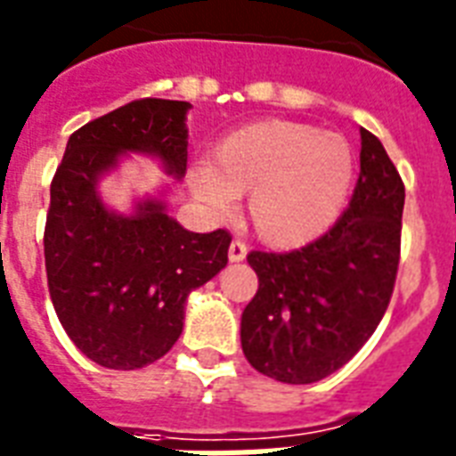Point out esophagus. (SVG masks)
<instances>
[{"label": "esophagus", "instance_id": "obj_1", "mask_svg": "<svg viewBox=\"0 0 456 456\" xmlns=\"http://www.w3.org/2000/svg\"><path fill=\"white\" fill-rule=\"evenodd\" d=\"M247 256V245L240 242V240H232L231 247H228V259L231 261H242Z\"/></svg>", "mask_w": 456, "mask_h": 456}]
</instances>
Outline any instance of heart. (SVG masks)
Here are the masks:
<instances>
[{
  "label": "heart",
  "instance_id": "b5f03b06",
  "mask_svg": "<svg viewBox=\"0 0 456 456\" xmlns=\"http://www.w3.org/2000/svg\"><path fill=\"white\" fill-rule=\"evenodd\" d=\"M354 178V154L342 135L295 121H261L232 130L211 164L190 168L188 185L211 216L228 221L249 195V221L261 242L290 249L312 242L338 218Z\"/></svg>",
  "mask_w": 456,
  "mask_h": 456
}]
</instances>
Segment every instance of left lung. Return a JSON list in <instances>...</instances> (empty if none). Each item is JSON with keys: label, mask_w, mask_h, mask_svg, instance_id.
<instances>
[{"label": "left lung", "mask_w": 456, "mask_h": 456, "mask_svg": "<svg viewBox=\"0 0 456 456\" xmlns=\"http://www.w3.org/2000/svg\"><path fill=\"white\" fill-rule=\"evenodd\" d=\"M362 171L338 224L302 249L249 252L259 290L240 342L268 379L306 386L363 347L393 297L400 264L404 183L376 135L362 128Z\"/></svg>", "instance_id": "1"}]
</instances>
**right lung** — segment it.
Returning <instances> with one entry per match:
<instances>
[{
    "label": "right lung",
    "instance_id": "add662e5",
    "mask_svg": "<svg viewBox=\"0 0 456 456\" xmlns=\"http://www.w3.org/2000/svg\"><path fill=\"white\" fill-rule=\"evenodd\" d=\"M190 102L137 100L69 137L49 190L45 266L63 330L87 359L133 371L157 362L183 333L190 292L228 264L225 231L190 232L166 200L111 209L100 180L123 157L157 159L175 180L188 168Z\"/></svg>",
    "mask_w": 456,
    "mask_h": 456
}]
</instances>
